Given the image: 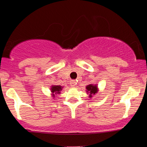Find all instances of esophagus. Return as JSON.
<instances>
[{
    "instance_id": "obj_1",
    "label": "esophagus",
    "mask_w": 147,
    "mask_h": 147,
    "mask_svg": "<svg viewBox=\"0 0 147 147\" xmlns=\"http://www.w3.org/2000/svg\"><path fill=\"white\" fill-rule=\"evenodd\" d=\"M70 86L71 87H75V84H76V82L75 80H72L71 82H70Z\"/></svg>"
}]
</instances>
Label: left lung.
Segmentation results:
<instances>
[{
    "label": "left lung",
    "mask_w": 147,
    "mask_h": 147,
    "mask_svg": "<svg viewBox=\"0 0 147 147\" xmlns=\"http://www.w3.org/2000/svg\"><path fill=\"white\" fill-rule=\"evenodd\" d=\"M86 93L89 94L88 97L91 98L92 97V95H95V94L97 93L98 92L99 89H98V86H97V84H88L86 86Z\"/></svg>",
    "instance_id": "8db88e82"
}]
</instances>
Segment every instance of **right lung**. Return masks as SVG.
<instances>
[{"instance_id":"obj_1","label":"right lung","mask_w":147,"mask_h":147,"mask_svg":"<svg viewBox=\"0 0 147 147\" xmlns=\"http://www.w3.org/2000/svg\"><path fill=\"white\" fill-rule=\"evenodd\" d=\"M63 86L60 85H52L50 87V92H51V95L54 99L55 98V95H59L61 93V91L62 90Z\"/></svg>"}]
</instances>
